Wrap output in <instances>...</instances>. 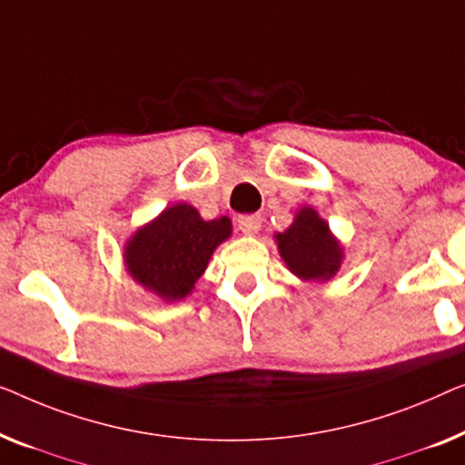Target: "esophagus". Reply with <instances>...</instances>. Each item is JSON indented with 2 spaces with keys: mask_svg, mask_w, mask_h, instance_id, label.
Masks as SVG:
<instances>
[{
  "mask_svg": "<svg viewBox=\"0 0 465 465\" xmlns=\"http://www.w3.org/2000/svg\"><path fill=\"white\" fill-rule=\"evenodd\" d=\"M261 214H240L238 230L244 233H257L261 230Z\"/></svg>",
  "mask_w": 465,
  "mask_h": 465,
  "instance_id": "1",
  "label": "esophagus"
}]
</instances>
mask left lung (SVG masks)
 Masks as SVG:
<instances>
[{"mask_svg": "<svg viewBox=\"0 0 465 465\" xmlns=\"http://www.w3.org/2000/svg\"><path fill=\"white\" fill-rule=\"evenodd\" d=\"M276 242L280 257L305 282H326L341 267L343 248L312 206L301 208L289 230L276 233Z\"/></svg>", "mask_w": 465, "mask_h": 465, "instance_id": "left-lung-1", "label": "left lung"}]
</instances>
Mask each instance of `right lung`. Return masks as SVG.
<instances>
[{"label":"right lung","instance_id":"1","mask_svg":"<svg viewBox=\"0 0 465 465\" xmlns=\"http://www.w3.org/2000/svg\"><path fill=\"white\" fill-rule=\"evenodd\" d=\"M230 235L227 217L204 221L193 206L179 202L136 230L124 246V263L143 289L179 301L193 291L214 248Z\"/></svg>","mask_w":465,"mask_h":465}]
</instances>
